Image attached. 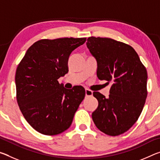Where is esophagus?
<instances>
[{"label":"esophagus","mask_w":160,"mask_h":160,"mask_svg":"<svg viewBox=\"0 0 160 160\" xmlns=\"http://www.w3.org/2000/svg\"><path fill=\"white\" fill-rule=\"evenodd\" d=\"M92 91H91L90 90H89V89L86 88L85 89V95L86 97H90L92 95Z\"/></svg>","instance_id":"esophagus-1"}]
</instances>
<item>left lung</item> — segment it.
Segmentation results:
<instances>
[{"instance_id":"left-lung-1","label":"left lung","mask_w":160,"mask_h":160,"mask_svg":"<svg viewBox=\"0 0 160 160\" xmlns=\"http://www.w3.org/2000/svg\"><path fill=\"white\" fill-rule=\"evenodd\" d=\"M86 44L97 60V77L112 83L107 98L94 92L98 107L92 118L105 134L121 135L134 125L144 107L147 70L134 48L123 42L91 37Z\"/></svg>"}]
</instances>
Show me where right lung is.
Segmentation results:
<instances>
[{"label":"right lung","mask_w":160,"mask_h":160,"mask_svg":"<svg viewBox=\"0 0 160 160\" xmlns=\"http://www.w3.org/2000/svg\"><path fill=\"white\" fill-rule=\"evenodd\" d=\"M86 38L42 39L29 47L15 74L22 113L40 133L54 135L69 128L85 96L82 86L68 90L58 81L68 72V58Z\"/></svg>","instance_id":"obj_1"}]
</instances>
